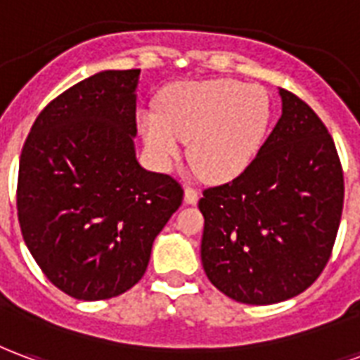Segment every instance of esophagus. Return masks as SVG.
<instances>
[{
  "instance_id": "esophagus-1",
  "label": "esophagus",
  "mask_w": 360,
  "mask_h": 360,
  "mask_svg": "<svg viewBox=\"0 0 360 360\" xmlns=\"http://www.w3.org/2000/svg\"><path fill=\"white\" fill-rule=\"evenodd\" d=\"M185 202H187V204H196V202H198V191L194 187L185 188Z\"/></svg>"
}]
</instances>
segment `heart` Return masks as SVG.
<instances>
[{"instance_id": "heart-1", "label": "heart", "mask_w": 360, "mask_h": 360, "mask_svg": "<svg viewBox=\"0 0 360 360\" xmlns=\"http://www.w3.org/2000/svg\"><path fill=\"white\" fill-rule=\"evenodd\" d=\"M271 98L259 85L234 79L185 82L172 87L160 112H143L139 127L148 150L169 166L188 145L194 169L207 181H227L250 166L271 124Z\"/></svg>"}]
</instances>
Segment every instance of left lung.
Here are the masks:
<instances>
[{"instance_id":"obj_1","label":"left lung","mask_w":360,"mask_h":360,"mask_svg":"<svg viewBox=\"0 0 360 360\" xmlns=\"http://www.w3.org/2000/svg\"><path fill=\"white\" fill-rule=\"evenodd\" d=\"M281 97L282 116L257 156L198 202L207 278L248 305L307 290L328 263L342 219L343 169L334 139L305 101L288 89Z\"/></svg>"}]
</instances>
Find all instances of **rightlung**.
<instances>
[{
    "instance_id": "obj_1",
    "label": "right lung",
    "mask_w": 360,
    "mask_h": 360,
    "mask_svg": "<svg viewBox=\"0 0 360 360\" xmlns=\"http://www.w3.org/2000/svg\"><path fill=\"white\" fill-rule=\"evenodd\" d=\"M141 70H105L53 98L20 154L18 223L44 275L65 294L97 302L143 278L154 238L183 187L135 158Z\"/></svg>"
}]
</instances>
